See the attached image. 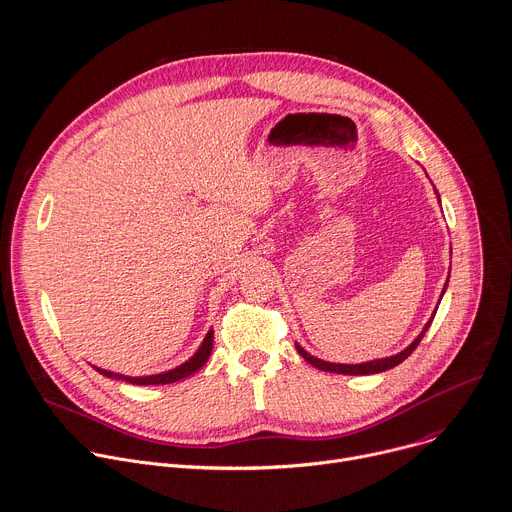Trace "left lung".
I'll return each instance as SVG.
<instances>
[{
	"mask_svg": "<svg viewBox=\"0 0 512 512\" xmlns=\"http://www.w3.org/2000/svg\"><path fill=\"white\" fill-rule=\"evenodd\" d=\"M435 193H437V191H435ZM437 199H439V193H437ZM447 282H449V276H447ZM447 282H445V287H443V291H441V297H443V293H445V289H447ZM435 313H437V309L433 311L431 319L425 323L423 331L413 339L411 346H407L403 352L394 354V356H388V358H378V360H370V362H364V364H333V362H325V360H319V358L311 356V354H309L307 350H303L299 344H295V348H297V352H299L311 366H315V368H319V370H323V372L352 374V376H358V374H378V372H384V370H390V368H394V366H399L403 360H407V358L413 354V350L419 346V342L423 339L425 331L429 329V325H431Z\"/></svg>",
	"mask_w": 512,
	"mask_h": 512,
	"instance_id": "left-lung-1",
	"label": "left lung"
}]
</instances>
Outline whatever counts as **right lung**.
Listing matches in <instances>:
<instances>
[{"label": "right lung", "instance_id": "right-lung-1", "mask_svg": "<svg viewBox=\"0 0 512 512\" xmlns=\"http://www.w3.org/2000/svg\"><path fill=\"white\" fill-rule=\"evenodd\" d=\"M213 350V329L207 331L205 339L201 342L199 350L181 366L173 368V370H166V372H160V374H150V376H124V374H118V372H109L105 368H97L93 366L99 374L107 376V378H116V380H124L128 384H138V386H150V384H170V382H177V380H183L191 374H195L199 368H203V364L207 362L209 354Z\"/></svg>", "mask_w": 512, "mask_h": 512}]
</instances>
